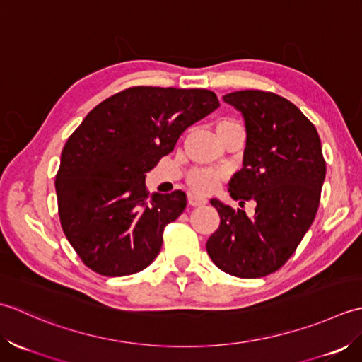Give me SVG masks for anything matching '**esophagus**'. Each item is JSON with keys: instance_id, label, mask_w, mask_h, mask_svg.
I'll return each mask as SVG.
<instances>
[{"instance_id": "34e87169", "label": "esophagus", "mask_w": 362, "mask_h": 362, "mask_svg": "<svg viewBox=\"0 0 362 362\" xmlns=\"http://www.w3.org/2000/svg\"><path fill=\"white\" fill-rule=\"evenodd\" d=\"M187 202H189L190 206H204L206 203H208V200H206V198L198 197V195H189Z\"/></svg>"}]
</instances>
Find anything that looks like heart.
<instances>
[{"label": "heart", "mask_w": 362, "mask_h": 362, "mask_svg": "<svg viewBox=\"0 0 362 362\" xmlns=\"http://www.w3.org/2000/svg\"><path fill=\"white\" fill-rule=\"evenodd\" d=\"M235 127H240V124H238L231 119H222L217 122L216 129H217V134L222 136L226 131H230L231 128H235ZM223 178H225V173L220 170H212V168H192V170H189L186 175V182L192 192H195V194H200V195H206L216 190V187Z\"/></svg>", "instance_id": "obj_1"}]
</instances>
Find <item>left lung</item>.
I'll use <instances>...</instances> for the list:
<instances>
[{
	"mask_svg": "<svg viewBox=\"0 0 362 362\" xmlns=\"http://www.w3.org/2000/svg\"><path fill=\"white\" fill-rule=\"evenodd\" d=\"M223 101L242 112L247 131L243 167L228 190L240 206L253 200L256 208L248 217L212 198L220 225L206 250L226 274L262 278L283 267L313 225L327 164L315 127L289 100L239 90Z\"/></svg>",
	"mask_w": 362,
	"mask_h": 362,
	"instance_id": "8db88e82",
	"label": "left lung"
}]
</instances>
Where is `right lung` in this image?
<instances>
[{
    "mask_svg": "<svg viewBox=\"0 0 362 362\" xmlns=\"http://www.w3.org/2000/svg\"><path fill=\"white\" fill-rule=\"evenodd\" d=\"M206 88L137 86L101 101L69 137L56 175L64 234L88 269L124 276L156 259L186 194H154L145 173L190 124L217 109Z\"/></svg>",
    "mask_w": 362,
    "mask_h": 362,
    "instance_id": "add662e5",
    "label": "right lung"
}]
</instances>
